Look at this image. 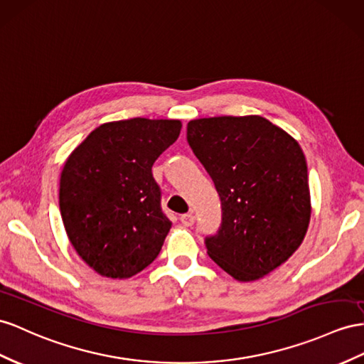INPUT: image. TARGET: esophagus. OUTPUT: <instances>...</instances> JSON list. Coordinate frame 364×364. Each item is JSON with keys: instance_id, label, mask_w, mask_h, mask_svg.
Listing matches in <instances>:
<instances>
[{"instance_id": "1", "label": "esophagus", "mask_w": 364, "mask_h": 364, "mask_svg": "<svg viewBox=\"0 0 364 364\" xmlns=\"http://www.w3.org/2000/svg\"><path fill=\"white\" fill-rule=\"evenodd\" d=\"M180 221H181L183 226L189 228V226H192L193 223H195V217L192 215V213H184V215L180 217Z\"/></svg>"}]
</instances>
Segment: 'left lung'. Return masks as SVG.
I'll list each match as a JSON object with an SVG mask.
<instances>
[{
	"label": "left lung",
	"instance_id": "8db88e82",
	"mask_svg": "<svg viewBox=\"0 0 364 364\" xmlns=\"http://www.w3.org/2000/svg\"><path fill=\"white\" fill-rule=\"evenodd\" d=\"M188 143L212 176L223 208L209 257L237 282L286 263L311 221L306 158L294 136L259 115L198 118Z\"/></svg>",
	"mask_w": 364,
	"mask_h": 364
}]
</instances>
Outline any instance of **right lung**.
Here are the masks:
<instances>
[{
    "mask_svg": "<svg viewBox=\"0 0 364 364\" xmlns=\"http://www.w3.org/2000/svg\"><path fill=\"white\" fill-rule=\"evenodd\" d=\"M180 130V119L110 121L64 163L63 225L82 262L101 277L130 278L160 254L172 223L161 210L152 166Z\"/></svg>",
    "mask_w": 364,
    "mask_h": 364,
    "instance_id": "add662e5",
    "label": "right lung"
}]
</instances>
